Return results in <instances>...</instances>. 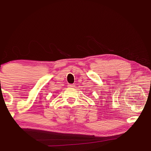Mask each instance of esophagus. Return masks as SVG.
Here are the masks:
<instances>
[{
	"label": "esophagus",
	"instance_id": "34e87169",
	"mask_svg": "<svg viewBox=\"0 0 151 151\" xmlns=\"http://www.w3.org/2000/svg\"><path fill=\"white\" fill-rule=\"evenodd\" d=\"M68 86L69 88H73V87H75V85H73V84H68Z\"/></svg>",
	"mask_w": 151,
	"mask_h": 151
}]
</instances>
